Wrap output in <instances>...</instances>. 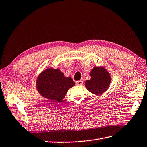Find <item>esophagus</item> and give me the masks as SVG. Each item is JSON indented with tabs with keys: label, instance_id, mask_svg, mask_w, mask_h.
I'll list each match as a JSON object with an SVG mask.
<instances>
[{
	"label": "esophagus",
	"instance_id": "34e87169",
	"mask_svg": "<svg viewBox=\"0 0 147 147\" xmlns=\"http://www.w3.org/2000/svg\"><path fill=\"white\" fill-rule=\"evenodd\" d=\"M75 83H76V84H77V85H82V84L83 83V80H78V81H77Z\"/></svg>",
	"mask_w": 147,
	"mask_h": 147
}]
</instances>
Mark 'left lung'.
I'll return each mask as SVG.
<instances>
[{
	"mask_svg": "<svg viewBox=\"0 0 147 147\" xmlns=\"http://www.w3.org/2000/svg\"><path fill=\"white\" fill-rule=\"evenodd\" d=\"M91 79L85 82L87 90L96 95H100L109 87L111 77L109 73L103 67H97L90 73Z\"/></svg>",
	"mask_w": 147,
	"mask_h": 147,
	"instance_id": "obj_1",
	"label": "left lung"
}]
</instances>
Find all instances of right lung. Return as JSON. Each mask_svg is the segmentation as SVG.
Here are the masks:
<instances>
[{
	"label": "right lung",
	"instance_id": "1",
	"mask_svg": "<svg viewBox=\"0 0 147 147\" xmlns=\"http://www.w3.org/2000/svg\"><path fill=\"white\" fill-rule=\"evenodd\" d=\"M36 85L38 92L43 97L61 102L75 82L71 77H65L59 69L50 68L39 75Z\"/></svg>",
	"mask_w": 147,
	"mask_h": 147
}]
</instances>
